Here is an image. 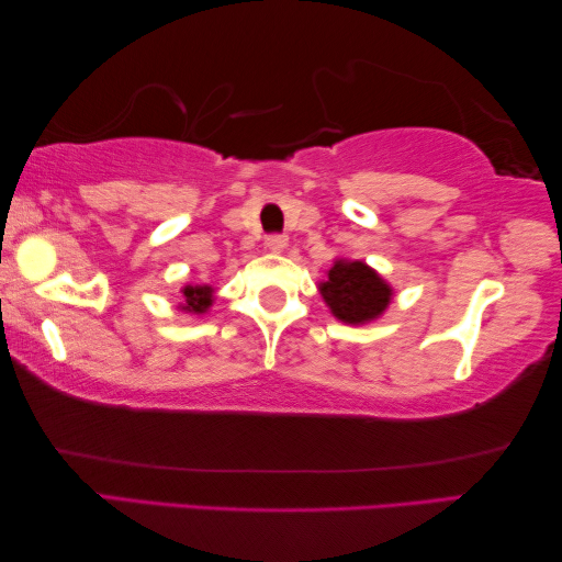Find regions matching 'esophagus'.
Returning a JSON list of instances; mask_svg holds the SVG:
<instances>
[{
    "mask_svg": "<svg viewBox=\"0 0 562 562\" xmlns=\"http://www.w3.org/2000/svg\"><path fill=\"white\" fill-rule=\"evenodd\" d=\"M286 246H289V238L283 236V234H269V236H266V248H269V251H273V254H281Z\"/></svg>",
    "mask_w": 562,
    "mask_h": 562,
    "instance_id": "1",
    "label": "esophagus"
}]
</instances>
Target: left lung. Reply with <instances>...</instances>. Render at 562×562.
Listing matches in <instances>:
<instances>
[{
	"instance_id": "left-lung-1",
	"label": "left lung",
	"mask_w": 562,
	"mask_h": 562,
	"mask_svg": "<svg viewBox=\"0 0 562 562\" xmlns=\"http://www.w3.org/2000/svg\"><path fill=\"white\" fill-rule=\"evenodd\" d=\"M321 296L346 324H363L381 316L391 301V289L379 273L361 261H336L328 279L321 283Z\"/></svg>"
}]
</instances>
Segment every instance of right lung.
Masks as SVG:
<instances>
[{"label": "right lung", "instance_id": "right-lung-1", "mask_svg": "<svg viewBox=\"0 0 562 562\" xmlns=\"http://www.w3.org/2000/svg\"><path fill=\"white\" fill-rule=\"evenodd\" d=\"M183 311H194V314H204L211 306V286H187L183 289Z\"/></svg>", "mask_w": 562, "mask_h": 562}]
</instances>
